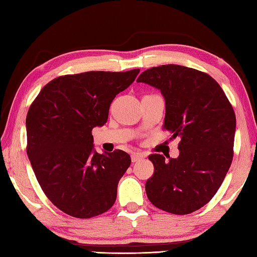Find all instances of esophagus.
<instances>
[{
  "instance_id": "esophagus-1",
  "label": "esophagus",
  "mask_w": 257,
  "mask_h": 257,
  "mask_svg": "<svg viewBox=\"0 0 257 257\" xmlns=\"http://www.w3.org/2000/svg\"><path fill=\"white\" fill-rule=\"evenodd\" d=\"M143 158H144V155L141 154V153H133L132 154V161H133V162H137V161L142 160Z\"/></svg>"
}]
</instances>
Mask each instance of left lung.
Returning a JSON list of instances; mask_svg holds the SVG:
<instances>
[{"mask_svg":"<svg viewBox=\"0 0 257 257\" xmlns=\"http://www.w3.org/2000/svg\"><path fill=\"white\" fill-rule=\"evenodd\" d=\"M137 82L155 87L165 101L163 128L179 137V156L152 154L154 173L146 181L147 197L173 214H189L214 196L233 156L236 115L211 76L178 64L147 69Z\"/></svg>","mask_w":257,"mask_h":257,"instance_id":"left-lung-1","label":"left lung"}]
</instances>
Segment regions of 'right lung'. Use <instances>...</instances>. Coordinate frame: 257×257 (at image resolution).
<instances>
[{"label": "right lung", "mask_w": 257, "mask_h": 257, "mask_svg": "<svg viewBox=\"0 0 257 257\" xmlns=\"http://www.w3.org/2000/svg\"><path fill=\"white\" fill-rule=\"evenodd\" d=\"M139 69L88 71L50 81L29 107L27 154L47 198L67 214L88 219L113 206L132 159L121 150L98 154L92 130L106 123L115 95Z\"/></svg>", "instance_id": "add662e5"}]
</instances>
